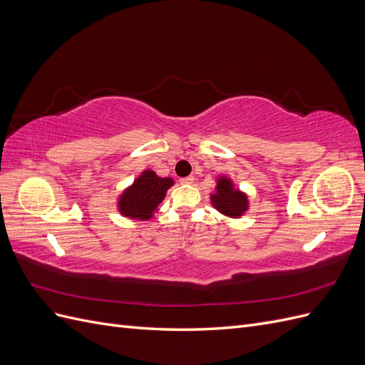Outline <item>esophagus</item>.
I'll return each mask as SVG.
<instances>
[{
    "instance_id": "34e87169",
    "label": "esophagus",
    "mask_w": 365,
    "mask_h": 365,
    "mask_svg": "<svg viewBox=\"0 0 365 365\" xmlns=\"http://www.w3.org/2000/svg\"><path fill=\"white\" fill-rule=\"evenodd\" d=\"M193 181H195V176H185V178H181L180 180V182L181 184H193Z\"/></svg>"
}]
</instances>
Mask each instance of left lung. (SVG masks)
Returning <instances> with one entry per match:
<instances>
[{"label":"left lung","instance_id":"obj_1","mask_svg":"<svg viewBox=\"0 0 365 365\" xmlns=\"http://www.w3.org/2000/svg\"><path fill=\"white\" fill-rule=\"evenodd\" d=\"M212 204L220 213H224L230 217L242 216V213L247 212L248 208L247 196L242 192L233 189L231 181L227 178L217 180L216 193L212 195Z\"/></svg>","mask_w":365,"mask_h":365}]
</instances>
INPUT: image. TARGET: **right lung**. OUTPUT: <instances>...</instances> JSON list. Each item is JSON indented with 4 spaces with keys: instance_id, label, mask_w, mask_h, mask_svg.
Returning a JSON list of instances; mask_svg holds the SVG:
<instances>
[{
    "instance_id": "1",
    "label": "right lung",
    "mask_w": 365,
    "mask_h": 365,
    "mask_svg": "<svg viewBox=\"0 0 365 365\" xmlns=\"http://www.w3.org/2000/svg\"><path fill=\"white\" fill-rule=\"evenodd\" d=\"M170 185H173L170 178H160L155 172L145 170L135 182L120 196V213L126 217L141 220L152 217Z\"/></svg>"
}]
</instances>
